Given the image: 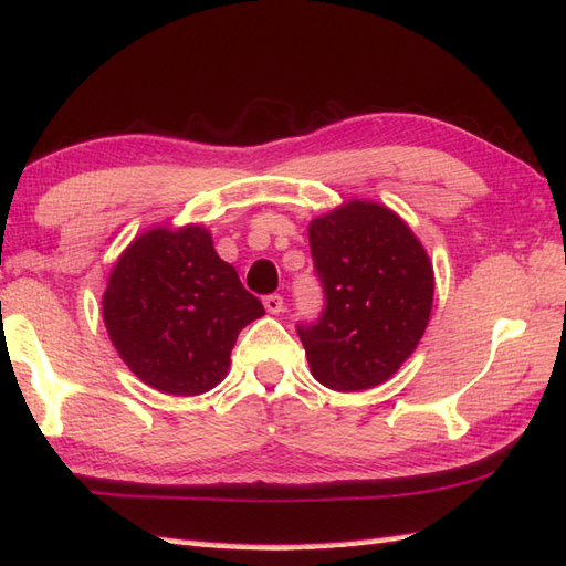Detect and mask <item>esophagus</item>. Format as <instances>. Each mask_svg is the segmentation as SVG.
Instances as JSON below:
<instances>
[{"label":"esophagus","mask_w":566,"mask_h":566,"mask_svg":"<svg viewBox=\"0 0 566 566\" xmlns=\"http://www.w3.org/2000/svg\"><path fill=\"white\" fill-rule=\"evenodd\" d=\"M264 310L270 312V314H280V312H284V300H282L280 294L264 296Z\"/></svg>","instance_id":"34e87169"}]
</instances>
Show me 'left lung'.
I'll list each match as a JSON object with an SVG mask.
<instances>
[{"label":"left lung","mask_w":566,"mask_h":566,"mask_svg":"<svg viewBox=\"0 0 566 566\" xmlns=\"http://www.w3.org/2000/svg\"><path fill=\"white\" fill-rule=\"evenodd\" d=\"M326 310L300 338L318 384L354 394L386 384L426 334L436 276L423 244L398 212L346 200L310 222Z\"/></svg>","instance_id":"1"}]
</instances>
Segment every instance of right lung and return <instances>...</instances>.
<instances>
[{"label": "right lung", "mask_w": 566, "mask_h": 566, "mask_svg": "<svg viewBox=\"0 0 566 566\" xmlns=\"http://www.w3.org/2000/svg\"><path fill=\"white\" fill-rule=\"evenodd\" d=\"M101 306L123 364L168 396L218 386L238 334L264 314L202 224L138 234L113 264Z\"/></svg>", "instance_id": "obj_1"}]
</instances>
